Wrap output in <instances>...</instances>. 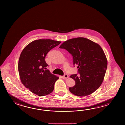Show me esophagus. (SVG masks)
<instances>
[{"label":"esophagus","instance_id":"obj_1","mask_svg":"<svg viewBox=\"0 0 125 125\" xmlns=\"http://www.w3.org/2000/svg\"><path fill=\"white\" fill-rule=\"evenodd\" d=\"M62 78L64 79H67V78H68V76L66 74H64L63 76H62Z\"/></svg>","mask_w":125,"mask_h":125}]
</instances>
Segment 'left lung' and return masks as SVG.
<instances>
[{
    "label": "left lung",
    "instance_id": "1",
    "mask_svg": "<svg viewBox=\"0 0 125 125\" xmlns=\"http://www.w3.org/2000/svg\"><path fill=\"white\" fill-rule=\"evenodd\" d=\"M72 54L73 65L79 74H72L75 85L69 88L75 95L84 96L93 93L101 85L107 67L106 56L98 44L84 37L72 38L59 46Z\"/></svg>",
    "mask_w": 125,
    "mask_h": 125
}]
</instances>
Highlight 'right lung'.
Instances as JSON below:
<instances>
[{"instance_id": "1", "label": "right lung", "mask_w": 125, "mask_h": 125, "mask_svg": "<svg viewBox=\"0 0 125 125\" xmlns=\"http://www.w3.org/2000/svg\"><path fill=\"white\" fill-rule=\"evenodd\" d=\"M61 42L51 39L35 40L24 48L20 56L18 71L21 82L32 93L44 96L51 93L59 77L46 69L45 58Z\"/></svg>"}]
</instances>
